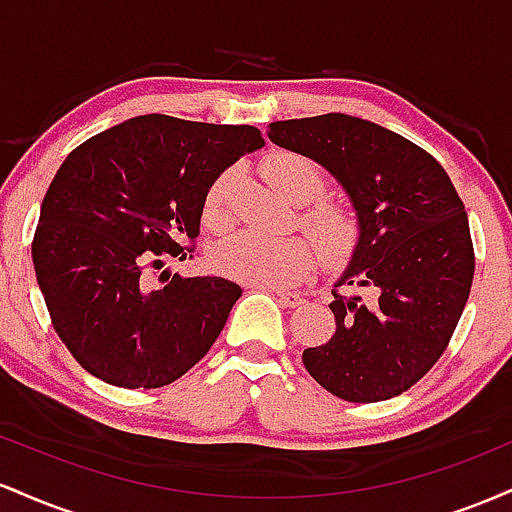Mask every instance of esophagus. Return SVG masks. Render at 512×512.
Listing matches in <instances>:
<instances>
[{
  "label": "esophagus",
  "instance_id": "1",
  "mask_svg": "<svg viewBox=\"0 0 512 512\" xmlns=\"http://www.w3.org/2000/svg\"><path fill=\"white\" fill-rule=\"evenodd\" d=\"M274 296L279 298V303L284 305V308H298V305L305 303L301 293H293V291H274Z\"/></svg>",
  "mask_w": 512,
  "mask_h": 512
}]
</instances>
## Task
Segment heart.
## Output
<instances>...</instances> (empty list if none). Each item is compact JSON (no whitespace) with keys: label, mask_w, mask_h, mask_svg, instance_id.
<instances>
[{"label":"heart","mask_w":512,"mask_h":512,"mask_svg":"<svg viewBox=\"0 0 512 512\" xmlns=\"http://www.w3.org/2000/svg\"><path fill=\"white\" fill-rule=\"evenodd\" d=\"M262 175L279 197L291 204H308L325 192L322 170L298 154H272L262 161ZM233 173H223L211 182L204 199V221L211 228L231 226ZM301 226L322 260L344 262L356 250L361 238L356 214L339 204L317 202L301 214ZM315 252L303 238H274L260 231H240L216 245L214 267L231 279L252 286H289L313 267Z\"/></svg>","instance_id":"heart-1"}]
</instances>
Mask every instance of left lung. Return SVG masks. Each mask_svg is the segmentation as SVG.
<instances>
[{
	"instance_id": "1",
	"label": "left lung",
	"mask_w": 512,
	"mask_h": 512,
	"mask_svg": "<svg viewBox=\"0 0 512 512\" xmlns=\"http://www.w3.org/2000/svg\"><path fill=\"white\" fill-rule=\"evenodd\" d=\"M267 137L342 185L361 238L334 286L337 330L303 351L310 375L346 402H380L421 380L448 346L474 276L462 199L443 166L390 129L344 113L272 122Z\"/></svg>"
}]
</instances>
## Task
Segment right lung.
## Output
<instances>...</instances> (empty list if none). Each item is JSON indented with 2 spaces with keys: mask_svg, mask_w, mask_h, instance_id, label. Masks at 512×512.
Wrapping results in <instances>:
<instances>
[{
  "mask_svg": "<svg viewBox=\"0 0 512 512\" xmlns=\"http://www.w3.org/2000/svg\"><path fill=\"white\" fill-rule=\"evenodd\" d=\"M262 146L250 125L139 115L67 156L31 252L52 327L81 368L151 390L204 358L243 291L221 276L163 272L156 284L154 269L199 236L211 182Z\"/></svg>",
  "mask_w": 512,
  "mask_h": 512,
  "instance_id": "1",
  "label": "right lung"
}]
</instances>
